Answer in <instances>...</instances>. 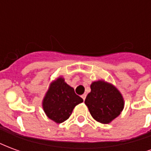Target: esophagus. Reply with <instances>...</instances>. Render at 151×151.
Masks as SVG:
<instances>
[{
    "label": "esophagus",
    "instance_id": "obj_1",
    "mask_svg": "<svg viewBox=\"0 0 151 151\" xmlns=\"http://www.w3.org/2000/svg\"><path fill=\"white\" fill-rule=\"evenodd\" d=\"M86 97V94H83V95H82V99H83V100H85Z\"/></svg>",
    "mask_w": 151,
    "mask_h": 151
}]
</instances>
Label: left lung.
Returning <instances> with one entry per match:
<instances>
[{
	"label": "left lung",
	"instance_id": "obj_1",
	"mask_svg": "<svg viewBox=\"0 0 151 151\" xmlns=\"http://www.w3.org/2000/svg\"><path fill=\"white\" fill-rule=\"evenodd\" d=\"M91 89L85 100L90 113L99 123L109 124L123 110V96L116 87L103 80L92 82Z\"/></svg>",
	"mask_w": 151,
	"mask_h": 151
}]
</instances>
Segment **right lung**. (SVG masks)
<instances>
[{
	"label": "right lung",
	"mask_w": 151,
	"mask_h": 151,
	"mask_svg": "<svg viewBox=\"0 0 151 151\" xmlns=\"http://www.w3.org/2000/svg\"><path fill=\"white\" fill-rule=\"evenodd\" d=\"M83 102L74 89L69 86L62 77L50 83L43 100V108L47 116L60 124L69 119L76 105Z\"/></svg>",
	"instance_id": "right-lung-1"
}]
</instances>
